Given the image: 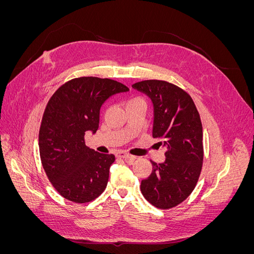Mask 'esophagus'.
<instances>
[{"label":"esophagus","mask_w":254,"mask_h":254,"mask_svg":"<svg viewBox=\"0 0 254 254\" xmlns=\"http://www.w3.org/2000/svg\"><path fill=\"white\" fill-rule=\"evenodd\" d=\"M117 157H118V158H122V159L126 160L127 162H129V163H132L133 161H134V159H135V157H134V156L128 155V153H125V152H118V153H117Z\"/></svg>","instance_id":"esophagus-1"}]
</instances>
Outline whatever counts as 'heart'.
Listing matches in <instances>:
<instances>
[{
  "label": "heart",
  "mask_w": 254,
  "mask_h": 254,
  "mask_svg": "<svg viewBox=\"0 0 254 254\" xmlns=\"http://www.w3.org/2000/svg\"><path fill=\"white\" fill-rule=\"evenodd\" d=\"M134 103H141V104H143V102L141 101L140 98H133V99H131V101H129V102H128L127 106H128V105H130V104H134Z\"/></svg>",
  "instance_id": "1"
}]
</instances>
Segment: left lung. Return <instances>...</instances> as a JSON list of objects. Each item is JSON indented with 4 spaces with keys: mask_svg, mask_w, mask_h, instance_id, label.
Segmentation results:
<instances>
[{
    "mask_svg": "<svg viewBox=\"0 0 254 254\" xmlns=\"http://www.w3.org/2000/svg\"><path fill=\"white\" fill-rule=\"evenodd\" d=\"M151 101L152 137L166 148L165 160L151 161L152 171L142 180L141 191L158 209H171L190 196L200 176L203 146L200 117L191 97L163 80L132 84Z\"/></svg>",
    "mask_w": 254,
    "mask_h": 254,
    "instance_id": "left-lung-1",
    "label": "left lung"
}]
</instances>
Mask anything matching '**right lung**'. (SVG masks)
I'll return each mask as SVG.
<instances>
[{
  "mask_svg": "<svg viewBox=\"0 0 254 254\" xmlns=\"http://www.w3.org/2000/svg\"><path fill=\"white\" fill-rule=\"evenodd\" d=\"M128 91L112 79L80 77L51 97L39 131L40 158L53 187L67 200L89 202L106 189L115 158L87 147L84 135L96 132L107 99Z\"/></svg>",
  "mask_w": 254,
  "mask_h": 254,
  "instance_id": "1",
  "label": "right lung"
}]
</instances>
